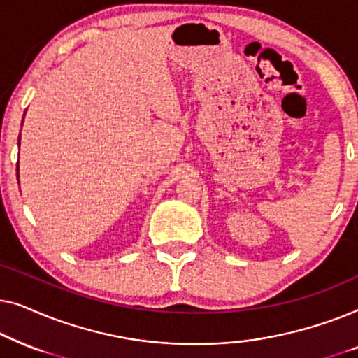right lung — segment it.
Here are the masks:
<instances>
[{
    "instance_id": "add662e5",
    "label": "right lung",
    "mask_w": 358,
    "mask_h": 358,
    "mask_svg": "<svg viewBox=\"0 0 358 358\" xmlns=\"http://www.w3.org/2000/svg\"><path fill=\"white\" fill-rule=\"evenodd\" d=\"M26 115V114H24ZM19 141H21V135H19ZM17 182H19V163H17Z\"/></svg>"
}]
</instances>
